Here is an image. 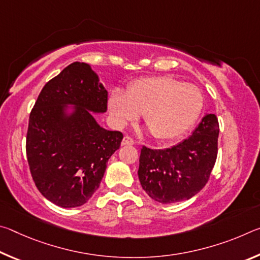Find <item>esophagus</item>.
<instances>
[{"label":"esophagus","instance_id":"1","mask_svg":"<svg viewBox=\"0 0 260 260\" xmlns=\"http://www.w3.org/2000/svg\"><path fill=\"white\" fill-rule=\"evenodd\" d=\"M121 144L122 146H132V144H134V140L131 136H124Z\"/></svg>","mask_w":260,"mask_h":260}]
</instances>
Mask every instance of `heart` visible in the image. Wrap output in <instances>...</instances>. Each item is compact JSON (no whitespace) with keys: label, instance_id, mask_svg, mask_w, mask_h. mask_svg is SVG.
I'll return each mask as SVG.
<instances>
[{"label":"heart","instance_id":"1","mask_svg":"<svg viewBox=\"0 0 260 260\" xmlns=\"http://www.w3.org/2000/svg\"><path fill=\"white\" fill-rule=\"evenodd\" d=\"M203 108L199 88L170 77L139 79L124 93L114 90L109 111L114 125L124 127L142 113L144 124L157 140L178 138L195 124Z\"/></svg>","mask_w":260,"mask_h":260}]
</instances>
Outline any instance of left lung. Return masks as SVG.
<instances>
[{
  "mask_svg": "<svg viewBox=\"0 0 260 260\" xmlns=\"http://www.w3.org/2000/svg\"><path fill=\"white\" fill-rule=\"evenodd\" d=\"M218 136V118L210 113L177 146L158 150L143 146L138 171L143 190L162 204L195 196L208 183L217 160Z\"/></svg>",
  "mask_w": 260,
  "mask_h": 260,
  "instance_id": "1",
  "label": "left lung"
}]
</instances>
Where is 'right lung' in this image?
Wrapping results in <instances>:
<instances>
[{
	"label": "right lung",
	"mask_w": 260,
	"mask_h": 260,
	"mask_svg": "<svg viewBox=\"0 0 260 260\" xmlns=\"http://www.w3.org/2000/svg\"><path fill=\"white\" fill-rule=\"evenodd\" d=\"M73 105L68 115L66 105ZM108 110V91L86 63L74 61L42 88L29 114L26 155L35 186L61 208H77L98 190L121 132L93 114Z\"/></svg>",
	"instance_id": "right-lung-1"
}]
</instances>
